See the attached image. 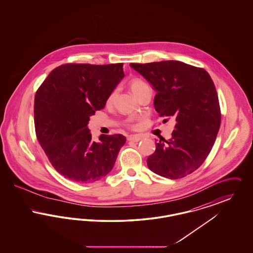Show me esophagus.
<instances>
[{"instance_id":"obj_1","label":"esophagus","mask_w":253,"mask_h":253,"mask_svg":"<svg viewBox=\"0 0 253 253\" xmlns=\"http://www.w3.org/2000/svg\"><path fill=\"white\" fill-rule=\"evenodd\" d=\"M141 139H142V136H140V135H130L128 137V140L129 141H132V142H138Z\"/></svg>"}]
</instances>
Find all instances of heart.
<instances>
[{
    "mask_svg": "<svg viewBox=\"0 0 253 253\" xmlns=\"http://www.w3.org/2000/svg\"><path fill=\"white\" fill-rule=\"evenodd\" d=\"M130 89H131L132 94L138 98V96H140L144 91H146L147 89H150V86H149L147 83H145L143 80L135 78V79H132V81L130 82ZM117 92H118V90L114 89L109 94L108 96H107V99H106V103L108 105L109 104H112L114 102L116 96H117ZM131 127L134 128V125L131 124Z\"/></svg>",
    "mask_w": 253,
    "mask_h": 253,
    "instance_id": "1",
    "label": "heart"
}]
</instances>
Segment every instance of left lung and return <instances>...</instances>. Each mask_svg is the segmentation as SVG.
<instances>
[{"instance_id":"8db88e82","label":"left lung","mask_w":253,"mask_h":253,"mask_svg":"<svg viewBox=\"0 0 253 253\" xmlns=\"http://www.w3.org/2000/svg\"><path fill=\"white\" fill-rule=\"evenodd\" d=\"M130 65L157 91L154 104L159 116L176 121L171 137L161 136L157 141L155 153L147 159L148 167L169 179L191 174L211 151L221 124L211 76L203 68L177 60Z\"/></svg>"}]
</instances>
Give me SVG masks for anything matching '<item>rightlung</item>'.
I'll use <instances>...</instances> for the list:
<instances>
[{"mask_svg":"<svg viewBox=\"0 0 253 253\" xmlns=\"http://www.w3.org/2000/svg\"><path fill=\"white\" fill-rule=\"evenodd\" d=\"M123 77V63H66L56 67L37 90V138L51 165L65 178L95 182L114 167L126 137L101 134L96 142L87 124L96 111L105 107Z\"/></svg>","mask_w":253,"mask_h":253,"instance_id":"obj_1","label":"right lung"}]
</instances>
